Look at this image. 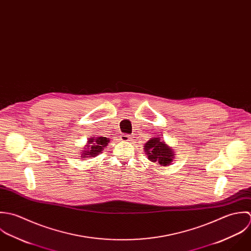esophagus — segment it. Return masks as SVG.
Wrapping results in <instances>:
<instances>
[{
    "mask_svg": "<svg viewBox=\"0 0 251 251\" xmlns=\"http://www.w3.org/2000/svg\"><path fill=\"white\" fill-rule=\"evenodd\" d=\"M131 139H132V137H131L130 135H127V134H122V135L120 136V140H121L122 142H130Z\"/></svg>",
    "mask_w": 251,
    "mask_h": 251,
    "instance_id": "34e87169",
    "label": "esophagus"
}]
</instances>
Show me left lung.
<instances>
[{
  "label": "left lung",
  "instance_id": "1",
  "mask_svg": "<svg viewBox=\"0 0 251 251\" xmlns=\"http://www.w3.org/2000/svg\"><path fill=\"white\" fill-rule=\"evenodd\" d=\"M145 151L148 152L150 160L162 166L169 165L174 158L173 151L164 142L160 141L159 138L149 141L145 146Z\"/></svg>",
  "mask_w": 251,
  "mask_h": 251
}]
</instances>
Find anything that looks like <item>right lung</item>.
Instances as JSON below:
<instances>
[{"instance_id":"right-lung-1","label":"right lung","mask_w":251,"mask_h":251,"mask_svg":"<svg viewBox=\"0 0 251 251\" xmlns=\"http://www.w3.org/2000/svg\"><path fill=\"white\" fill-rule=\"evenodd\" d=\"M109 140L105 137H92L90 140H88L89 145L86 146L85 150L81 153L82 158H86L88 156H96L100 154V151L104 150Z\"/></svg>"}]
</instances>
